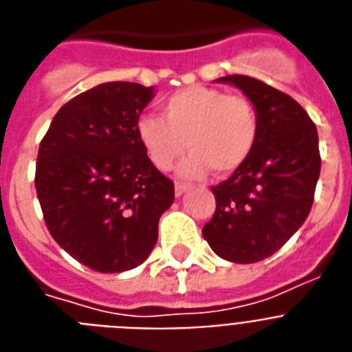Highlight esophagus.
Segmentation results:
<instances>
[{"label": "esophagus", "instance_id": "obj_1", "mask_svg": "<svg viewBox=\"0 0 352 352\" xmlns=\"http://www.w3.org/2000/svg\"><path fill=\"white\" fill-rule=\"evenodd\" d=\"M188 190H190V186H188V184H181V182H177V184H175V195H177V197H182V195H184Z\"/></svg>", "mask_w": 352, "mask_h": 352}]
</instances>
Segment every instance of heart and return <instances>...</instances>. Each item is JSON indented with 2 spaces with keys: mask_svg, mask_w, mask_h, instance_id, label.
Here are the masks:
<instances>
[{
  "mask_svg": "<svg viewBox=\"0 0 352 352\" xmlns=\"http://www.w3.org/2000/svg\"><path fill=\"white\" fill-rule=\"evenodd\" d=\"M135 134L157 170H170L188 146L191 153L179 166L182 179H199L211 170L229 175L252 155L259 116L247 96L191 85L162 102L161 118H141Z\"/></svg>",
  "mask_w": 352,
  "mask_h": 352,
  "instance_id": "obj_1",
  "label": "heart"
}]
</instances>
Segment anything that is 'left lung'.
Segmentation results:
<instances>
[{
	"label": "left lung",
	"instance_id": "1",
	"mask_svg": "<svg viewBox=\"0 0 352 352\" xmlns=\"http://www.w3.org/2000/svg\"><path fill=\"white\" fill-rule=\"evenodd\" d=\"M254 103L259 138L252 155L212 188L217 211L202 229L212 252L256 263L279 250L308 218L320 175L317 126L292 96L245 75L217 78Z\"/></svg>",
	"mask_w": 352,
	"mask_h": 352
}]
</instances>
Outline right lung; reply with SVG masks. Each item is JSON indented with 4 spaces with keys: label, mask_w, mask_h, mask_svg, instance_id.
I'll use <instances>...</instances> for the list:
<instances>
[{
    "label": "right lung",
    "mask_w": 352,
    "mask_h": 352,
    "mask_svg": "<svg viewBox=\"0 0 352 352\" xmlns=\"http://www.w3.org/2000/svg\"><path fill=\"white\" fill-rule=\"evenodd\" d=\"M155 89L107 82L62 105L41 141L35 190L53 240L85 267H140L175 188L148 161L135 125Z\"/></svg>",
    "instance_id": "obj_1"
}]
</instances>
